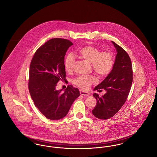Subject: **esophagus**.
I'll use <instances>...</instances> for the list:
<instances>
[{"label": "esophagus", "instance_id": "obj_1", "mask_svg": "<svg viewBox=\"0 0 157 157\" xmlns=\"http://www.w3.org/2000/svg\"><path fill=\"white\" fill-rule=\"evenodd\" d=\"M80 94L81 95H84V96H89L90 95V94L88 92H85L82 90H80Z\"/></svg>", "mask_w": 157, "mask_h": 157}]
</instances>
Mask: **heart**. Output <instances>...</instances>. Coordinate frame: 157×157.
Segmentation results:
<instances>
[{
	"instance_id": "b5f03b06",
	"label": "heart",
	"mask_w": 157,
	"mask_h": 157,
	"mask_svg": "<svg viewBox=\"0 0 157 157\" xmlns=\"http://www.w3.org/2000/svg\"><path fill=\"white\" fill-rule=\"evenodd\" d=\"M77 53L81 58L90 62L94 72L101 76L108 74L112 69L113 59L112 53L109 52H101L97 47L88 45L80 48ZM75 62V58L72 54H69L66 56L64 67L67 72L72 71ZM95 81V78L94 76L79 75L73 79L72 82L78 87L86 90Z\"/></svg>"
}]
</instances>
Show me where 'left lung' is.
I'll use <instances>...</instances> for the list:
<instances>
[{
	"mask_svg": "<svg viewBox=\"0 0 157 157\" xmlns=\"http://www.w3.org/2000/svg\"><path fill=\"white\" fill-rule=\"evenodd\" d=\"M111 42L117 53L112 71L94 89L99 92L106 91L102 97L97 93L93 94L97 103L92 112L100 120H108L119 111L127 100L132 82V67L128 54L120 46Z\"/></svg>",
	"mask_w": 157,
	"mask_h": 157,
	"instance_id": "1",
	"label": "left lung"
}]
</instances>
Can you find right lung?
Segmentation results:
<instances>
[{
	"label": "right lung",
	"instance_id": "1",
	"mask_svg": "<svg viewBox=\"0 0 157 157\" xmlns=\"http://www.w3.org/2000/svg\"><path fill=\"white\" fill-rule=\"evenodd\" d=\"M73 44L69 40L53 38L41 46L30 62L28 88L35 105L49 120H58L67 115L79 90L72 85L57 90L60 80L66 77L64 59Z\"/></svg>",
	"mask_w": 157,
	"mask_h": 157
}]
</instances>
